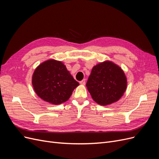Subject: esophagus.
Returning <instances> with one entry per match:
<instances>
[{
    "instance_id": "1",
    "label": "esophagus",
    "mask_w": 159,
    "mask_h": 159,
    "mask_svg": "<svg viewBox=\"0 0 159 159\" xmlns=\"http://www.w3.org/2000/svg\"><path fill=\"white\" fill-rule=\"evenodd\" d=\"M80 84L81 85H85V80H81V81H80Z\"/></svg>"
}]
</instances>
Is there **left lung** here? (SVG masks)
<instances>
[{
    "label": "left lung",
    "instance_id": "obj_1",
    "mask_svg": "<svg viewBox=\"0 0 159 159\" xmlns=\"http://www.w3.org/2000/svg\"><path fill=\"white\" fill-rule=\"evenodd\" d=\"M86 86L93 99L105 106L122 97L127 87V79L118 65L105 61L93 68Z\"/></svg>",
    "mask_w": 159,
    "mask_h": 159
}]
</instances>
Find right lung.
I'll return each instance as SVG.
<instances>
[{
  "mask_svg": "<svg viewBox=\"0 0 159 159\" xmlns=\"http://www.w3.org/2000/svg\"><path fill=\"white\" fill-rule=\"evenodd\" d=\"M32 84L38 96L53 105L68 101L79 85L66 66L53 59L48 60L37 67L33 74Z\"/></svg>",
  "mask_w": 159,
  "mask_h": 159,
  "instance_id": "right-lung-1",
  "label": "right lung"
}]
</instances>
